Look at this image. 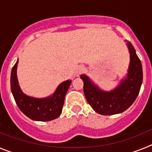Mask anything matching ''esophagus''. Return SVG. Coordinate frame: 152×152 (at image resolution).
<instances>
[{
	"label": "esophagus",
	"instance_id": "esophagus-1",
	"mask_svg": "<svg viewBox=\"0 0 152 152\" xmlns=\"http://www.w3.org/2000/svg\"><path fill=\"white\" fill-rule=\"evenodd\" d=\"M83 71H84V67H83L82 65H79V66L77 68V70H76V74L78 75L79 74L81 73Z\"/></svg>",
	"mask_w": 152,
	"mask_h": 152
}]
</instances>
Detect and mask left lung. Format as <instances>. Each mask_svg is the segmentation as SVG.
Segmentation results:
<instances>
[{
    "label": "left lung",
    "instance_id": "1",
    "mask_svg": "<svg viewBox=\"0 0 152 152\" xmlns=\"http://www.w3.org/2000/svg\"><path fill=\"white\" fill-rule=\"evenodd\" d=\"M130 63L127 77L115 90L101 91L86 75H80L84 81V92L87 101L95 112L101 115H114L126 110L138 96L142 83V67L140 59L130 42H127Z\"/></svg>",
    "mask_w": 152,
    "mask_h": 152
}]
</instances>
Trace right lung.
Listing matches in <instances>:
<instances>
[{"instance_id":"add662e5","label":"right lung","mask_w":152,"mask_h":152,"mask_svg":"<svg viewBox=\"0 0 152 152\" xmlns=\"http://www.w3.org/2000/svg\"><path fill=\"white\" fill-rule=\"evenodd\" d=\"M18 61L13 65L10 75V88L16 103L21 112L29 119L36 121H50L61 115L64 105V96L72 83L66 80L61 83L56 92L47 98L31 97L22 92L18 84L17 68Z\"/></svg>"}]
</instances>
